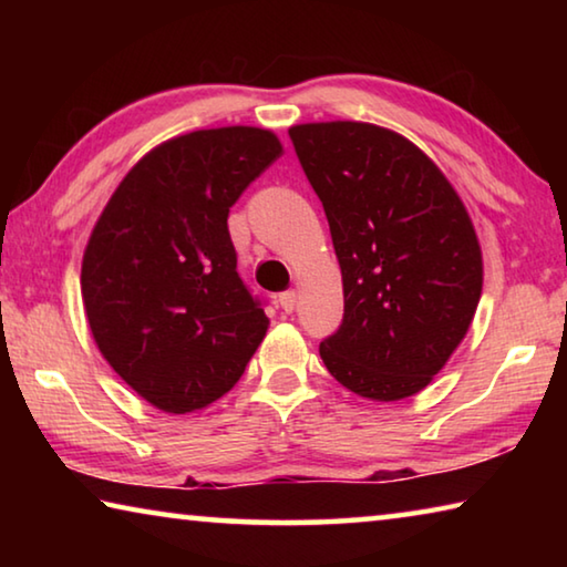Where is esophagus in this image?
Returning a JSON list of instances; mask_svg holds the SVG:
<instances>
[{
  "instance_id": "34e87169",
  "label": "esophagus",
  "mask_w": 567,
  "mask_h": 567,
  "mask_svg": "<svg viewBox=\"0 0 567 567\" xmlns=\"http://www.w3.org/2000/svg\"><path fill=\"white\" fill-rule=\"evenodd\" d=\"M277 302H280V307H282L285 312H292L295 310V302H297V292L295 290H287L280 297H277Z\"/></svg>"
}]
</instances>
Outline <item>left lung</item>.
I'll use <instances>...</instances> for the list:
<instances>
[{
    "label": "left lung",
    "mask_w": 567,
    "mask_h": 567,
    "mask_svg": "<svg viewBox=\"0 0 567 567\" xmlns=\"http://www.w3.org/2000/svg\"><path fill=\"white\" fill-rule=\"evenodd\" d=\"M297 159L320 197L342 270L344 315L320 342L330 375L392 402L430 385L465 338L483 257L457 192L398 132L297 124Z\"/></svg>",
    "instance_id": "left-lung-1"
}]
</instances>
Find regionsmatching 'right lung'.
Masks as SVG:
<instances>
[{
	"mask_svg": "<svg viewBox=\"0 0 567 567\" xmlns=\"http://www.w3.org/2000/svg\"><path fill=\"white\" fill-rule=\"evenodd\" d=\"M280 152L257 127L182 134L130 169L92 229L82 300L94 342L159 410L223 398L265 338L270 320L237 272L227 217Z\"/></svg>",
	"mask_w": 567,
	"mask_h": 567,
	"instance_id": "add662e5",
	"label": "right lung"
}]
</instances>
